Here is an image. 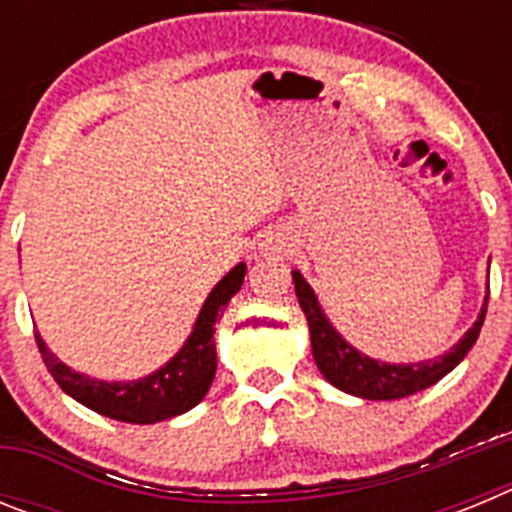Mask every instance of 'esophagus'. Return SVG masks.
Masks as SVG:
<instances>
[{
	"label": "esophagus",
	"mask_w": 512,
	"mask_h": 512,
	"mask_svg": "<svg viewBox=\"0 0 512 512\" xmlns=\"http://www.w3.org/2000/svg\"><path fill=\"white\" fill-rule=\"evenodd\" d=\"M274 248H277V246H274ZM277 251H282V248H277Z\"/></svg>",
	"instance_id": "34e87169"
}]
</instances>
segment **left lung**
I'll return each mask as SVG.
<instances>
[{"mask_svg": "<svg viewBox=\"0 0 512 512\" xmlns=\"http://www.w3.org/2000/svg\"><path fill=\"white\" fill-rule=\"evenodd\" d=\"M292 279H295L297 300H300L307 325H310L312 356H315L320 374L338 390L364 397V400H400V397L415 395V392L425 390V387H431L438 379L446 377L469 354V348L477 343L479 330L485 323L487 300H490V295H487L477 323L464 333V338L451 348L449 354L438 356L433 361H420V364H384V361L379 364V361L359 354L354 346H348L338 336L336 328L325 320L310 284L302 279L300 271H292Z\"/></svg>", "mask_w": 512, "mask_h": 512, "instance_id": "left-lung-1", "label": "left lung"}]
</instances>
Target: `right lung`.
I'll return each mask as SVG.
<instances>
[{
	"label": "right lung",
	"instance_id": "right-lung-1",
	"mask_svg": "<svg viewBox=\"0 0 512 512\" xmlns=\"http://www.w3.org/2000/svg\"><path fill=\"white\" fill-rule=\"evenodd\" d=\"M246 277V264H238L230 274H225L223 282H217L210 297L202 305L200 318L194 323L192 336L182 346V351L174 356L166 366L138 382H102V379H89L84 374L71 372L69 366L61 364L56 356L45 348L43 338L35 333V343L40 348L45 366L51 377L56 379L66 395L87 405L94 413L104 418L122 420V423H158V420L174 418L187 410H192L197 402L210 390L215 379V320L230 302V297L241 289Z\"/></svg>",
	"mask_w": 512,
	"mask_h": 512
}]
</instances>
